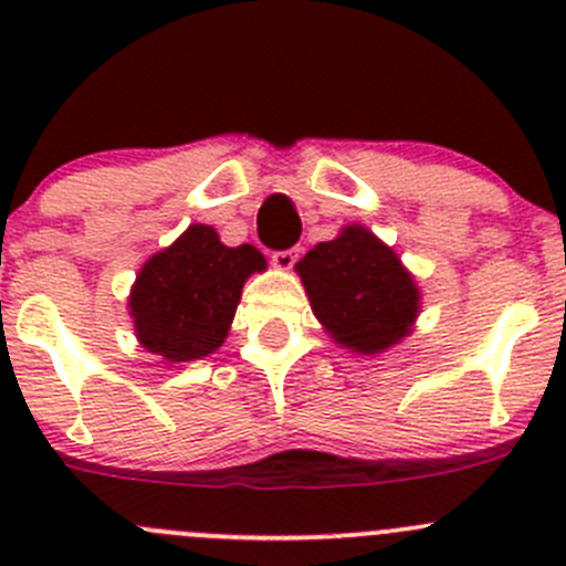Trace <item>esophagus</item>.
Returning a JSON list of instances; mask_svg holds the SVG:
<instances>
[{
    "instance_id": "34e87169",
    "label": "esophagus",
    "mask_w": 566,
    "mask_h": 566,
    "mask_svg": "<svg viewBox=\"0 0 566 566\" xmlns=\"http://www.w3.org/2000/svg\"><path fill=\"white\" fill-rule=\"evenodd\" d=\"M298 251L301 249H284V251H273V265L279 268V271H290V268L298 262Z\"/></svg>"
}]
</instances>
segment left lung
<instances>
[{
  "instance_id": "8db88e82",
  "label": "left lung",
  "mask_w": 566,
  "mask_h": 566,
  "mask_svg": "<svg viewBox=\"0 0 566 566\" xmlns=\"http://www.w3.org/2000/svg\"><path fill=\"white\" fill-rule=\"evenodd\" d=\"M315 317L336 345L375 356L410 334L419 287L394 249L350 224L295 265Z\"/></svg>"
}]
</instances>
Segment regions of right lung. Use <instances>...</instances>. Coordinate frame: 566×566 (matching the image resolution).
Wrapping results in <instances>:
<instances>
[{"instance_id": "1", "label": "right lung", "mask_w": 566, "mask_h": 566, "mask_svg": "<svg viewBox=\"0 0 566 566\" xmlns=\"http://www.w3.org/2000/svg\"><path fill=\"white\" fill-rule=\"evenodd\" d=\"M265 271L254 247H224L213 227L191 224L169 249L142 265L130 290V317L142 347L164 361H193L227 339L243 284Z\"/></svg>"}]
</instances>
